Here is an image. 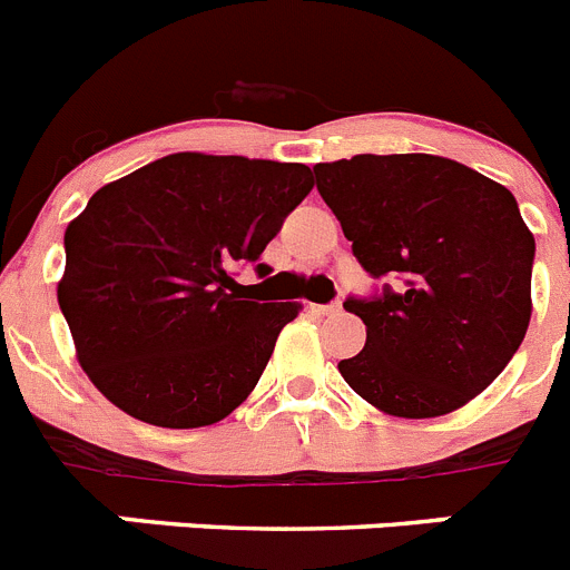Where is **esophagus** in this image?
Listing matches in <instances>:
<instances>
[{"mask_svg":"<svg viewBox=\"0 0 570 570\" xmlns=\"http://www.w3.org/2000/svg\"><path fill=\"white\" fill-rule=\"evenodd\" d=\"M309 309L317 312V315H337L343 309V303H321V306H309Z\"/></svg>","mask_w":570,"mask_h":570,"instance_id":"34e87169","label":"esophagus"}]
</instances>
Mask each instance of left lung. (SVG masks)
Wrapping results in <instances>:
<instances>
[{
	"label": "left lung",
	"mask_w": 570,
	"mask_h": 570,
	"mask_svg": "<svg viewBox=\"0 0 570 570\" xmlns=\"http://www.w3.org/2000/svg\"><path fill=\"white\" fill-rule=\"evenodd\" d=\"M317 190L374 281L345 297L368 328L340 374L391 416L466 405L520 348L534 236L503 185L430 154H357L315 165Z\"/></svg>",
	"instance_id": "left-lung-1"
}]
</instances>
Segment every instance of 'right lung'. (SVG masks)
<instances>
[{
  "instance_id": "1",
  "label": "right lung",
  "mask_w": 570,
  "mask_h": 570,
  "mask_svg": "<svg viewBox=\"0 0 570 570\" xmlns=\"http://www.w3.org/2000/svg\"><path fill=\"white\" fill-rule=\"evenodd\" d=\"M315 179L301 163L168 154L104 185L63 233L58 306L100 393L157 428H205L258 385L297 303L238 295Z\"/></svg>"
}]
</instances>
